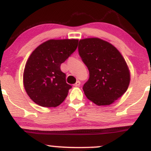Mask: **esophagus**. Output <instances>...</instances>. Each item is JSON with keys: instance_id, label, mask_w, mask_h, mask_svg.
I'll list each match as a JSON object with an SVG mask.
<instances>
[{"instance_id": "34e87169", "label": "esophagus", "mask_w": 151, "mask_h": 151, "mask_svg": "<svg viewBox=\"0 0 151 151\" xmlns=\"http://www.w3.org/2000/svg\"><path fill=\"white\" fill-rule=\"evenodd\" d=\"M74 86H76V87L80 86V81H77V82H76L75 84H74Z\"/></svg>"}]
</instances>
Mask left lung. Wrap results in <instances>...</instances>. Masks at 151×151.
<instances>
[{
    "mask_svg": "<svg viewBox=\"0 0 151 151\" xmlns=\"http://www.w3.org/2000/svg\"><path fill=\"white\" fill-rule=\"evenodd\" d=\"M78 51L89 70L83 88L87 98L98 106L121 98L129 85L130 71L116 47L99 38H87L80 40Z\"/></svg>",
    "mask_w": 151,
    "mask_h": 151,
    "instance_id": "1",
    "label": "left lung"
}]
</instances>
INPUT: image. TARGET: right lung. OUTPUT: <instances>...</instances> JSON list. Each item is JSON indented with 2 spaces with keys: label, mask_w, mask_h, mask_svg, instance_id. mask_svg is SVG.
Listing matches in <instances>:
<instances>
[{
  "label": "right lung",
  "mask_w": 151,
  "mask_h": 151,
  "mask_svg": "<svg viewBox=\"0 0 151 151\" xmlns=\"http://www.w3.org/2000/svg\"><path fill=\"white\" fill-rule=\"evenodd\" d=\"M77 45L78 39H50L33 50L25 64L23 84L36 104L55 107L64 101L71 86L60 67Z\"/></svg>",
  "instance_id": "right-lung-1"
}]
</instances>
